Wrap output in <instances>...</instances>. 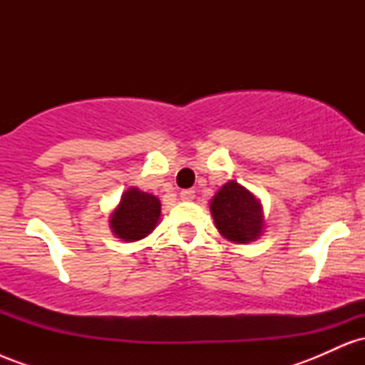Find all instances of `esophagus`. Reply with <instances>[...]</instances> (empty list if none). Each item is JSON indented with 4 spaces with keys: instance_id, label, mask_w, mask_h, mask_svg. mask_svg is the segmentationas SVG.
Returning <instances> with one entry per match:
<instances>
[{
    "instance_id": "1",
    "label": "esophagus",
    "mask_w": 365,
    "mask_h": 365,
    "mask_svg": "<svg viewBox=\"0 0 365 365\" xmlns=\"http://www.w3.org/2000/svg\"><path fill=\"white\" fill-rule=\"evenodd\" d=\"M180 197H182V200H194L195 199V190H194V188H185V190L180 192Z\"/></svg>"
}]
</instances>
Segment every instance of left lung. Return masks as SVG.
Segmentation results:
<instances>
[{
	"instance_id": "obj_1",
	"label": "left lung",
	"mask_w": 365,
	"mask_h": 365,
	"mask_svg": "<svg viewBox=\"0 0 365 365\" xmlns=\"http://www.w3.org/2000/svg\"><path fill=\"white\" fill-rule=\"evenodd\" d=\"M211 212L216 228L228 240L247 244L261 235V204L245 187L228 182L211 200Z\"/></svg>"
}]
</instances>
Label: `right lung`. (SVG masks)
Here are the masks:
<instances>
[{"instance_id": "1", "label": "right lung", "mask_w": 365, "mask_h": 365, "mask_svg": "<svg viewBox=\"0 0 365 365\" xmlns=\"http://www.w3.org/2000/svg\"><path fill=\"white\" fill-rule=\"evenodd\" d=\"M161 215V202L158 197L140 192L139 188H128L121 195L120 206L111 215L110 225L118 238L135 242L149 235L158 225Z\"/></svg>"}]
</instances>
